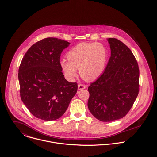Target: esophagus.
I'll use <instances>...</instances> for the list:
<instances>
[{
	"label": "esophagus",
	"instance_id": "34e87169",
	"mask_svg": "<svg viewBox=\"0 0 157 157\" xmlns=\"http://www.w3.org/2000/svg\"><path fill=\"white\" fill-rule=\"evenodd\" d=\"M86 86L82 84H78V90H82V89H86Z\"/></svg>",
	"mask_w": 157,
	"mask_h": 157
}]
</instances>
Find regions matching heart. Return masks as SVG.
<instances>
[{
	"label": "heart",
	"instance_id": "1",
	"mask_svg": "<svg viewBox=\"0 0 157 157\" xmlns=\"http://www.w3.org/2000/svg\"><path fill=\"white\" fill-rule=\"evenodd\" d=\"M108 56L107 48L101 43L81 42L68 52V60L62 59L60 66L66 78L70 80L77 76V70H79L82 79L92 81L103 73Z\"/></svg>",
	"mask_w": 157,
	"mask_h": 157
}]
</instances>
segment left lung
Wrapping results in <instances>:
<instances>
[{"label": "left lung", "instance_id": "1", "mask_svg": "<svg viewBox=\"0 0 157 157\" xmlns=\"http://www.w3.org/2000/svg\"><path fill=\"white\" fill-rule=\"evenodd\" d=\"M111 56L103 73L88 87V109L97 120L110 122L129 112L138 95L139 70L131 50L109 38Z\"/></svg>", "mask_w": 157, "mask_h": 157}]
</instances>
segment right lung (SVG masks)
<instances>
[{
	"label": "right lung",
	"instance_id": "obj_1",
	"mask_svg": "<svg viewBox=\"0 0 157 157\" xmlns=\"http://www.w3.org/2000/svg\"><path fill=\"white\" fill-rule=\"evenodd\" d=\"M70 42L47 37L33 44L18 70L20 97L32 115L45 121L60 118L76 94L78 84L66 80L60 56Z\"/></svg>",
	"mask_w": 157,
	"mask_h": 157
}]
</instances>
